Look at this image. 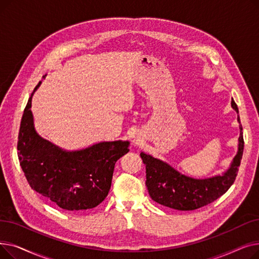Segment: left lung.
<instances>
[{"instance_id": "obj_1", "label": "left lung", "mask_w": 259, "mask_h": 259, "mask_svg": "<svg viewBox=\"0 0 259 259\" xmlns=\"http://www.w3.org/2000/svg\"><path fill=\"white\" fill-rule=\"evenodd\" d=\"M231 106L238 114V108L233 99ZM237 121L240 132L237 153L225 172L212 178H191L174 169L168 162L141 152V157L146 165V186L150 197L165 207L191 211L207 206L225 194L236 179L243 152V135L239 115H237Z\"/></svg>"}]
</instances>
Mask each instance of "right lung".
<instances>
[{"instance_id":"add662e5","label":"right lung","mask_w":259,"mask_h":259,"mask_svg":"<svg viewBox=\"0 0 259 259\" xmlns=\"http://www.w3.org/2000/svg\"><path fill=\"white\" fill-rule=\"evenodd\" d=\"M46 75L43 76L45 78ZM31 93L24 110L18 150L22 170L31 189L68 211L93 209L111 187L115 162L129 152V141L100 142L78 150H65L36 132Z\"/></svg>"}]
</instances>
